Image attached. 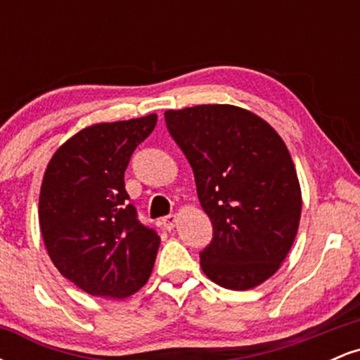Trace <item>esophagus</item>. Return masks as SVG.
Segmentation results:
<instances>
[{"instance_id": "1", "label": "esophagus", "mask_w": 360, "mask_h": 360, "mask_svg": "<svg viewBox=\"0 0 360 360\" xmlns=\"http://www.w3.org/2000/svg\"><path fill=\"white\" fill-rule=\"evenodd\" d=\"M162 225L166 230H174V226L177 225V217L176 214H169V217L162 218Z\"/></svg>"}]
</instances>
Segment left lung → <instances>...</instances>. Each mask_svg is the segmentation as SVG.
I'll return each mask as SVG.
<instances>
[{
    "instance_id": "1",
    "label": "left lung",
    "mask_w": 360,
    "mask_h": 360,
    "mask_svg": "<svg viewBox=\"0 0 360 360\" xmlns=\"http://www.w3.org/2000/svg\"><path fill=\"white\" fill-rule=\"evenodd\" d=\"M164 117L213 225L201 269L233 291L259 286L279 269L300 226L301 188L286 143L266 120L233 105L167 110Z\"/></svg>"
}]
</instances>
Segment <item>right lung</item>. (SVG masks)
<instances>
[{"instance_id": "1", "label": "right lung", "mask_w": 360, "mask_h": 360, "mask_svg": "<svg viewBox=\"0 0 360 360\" xmlns=\"http://www.w3.org/2000/svg\"><path fill=\"white\" fill-rule=\"evenodd\" d=\"M155 123L152 113L82 128L45 169L39 200L45 249L88 295L123 300L150 278L160 237L139 221L123 176Z\"/></svg>"}]
</instances>
